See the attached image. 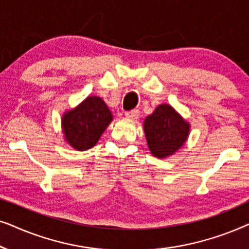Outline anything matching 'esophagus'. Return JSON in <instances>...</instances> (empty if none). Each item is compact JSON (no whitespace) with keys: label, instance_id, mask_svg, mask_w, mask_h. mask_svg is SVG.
Returning a JSON list of instances; mask_svg holds the SVG:
<instances>
[{"label":"esophagus","instance_id":"1","mask_svg":"<svg viewBox=\"0 0 249 249\" xmlns=\"http://www.w3.org/2000/svg\"><path fill=\"white\" fill-rule=\"evenodd\" d=\"M124 115L129 119H137L139 117V111L138 110H131V111H127L124 113Z\"/></svg>","mask_w":249,"mask_h":249}]
</instances>
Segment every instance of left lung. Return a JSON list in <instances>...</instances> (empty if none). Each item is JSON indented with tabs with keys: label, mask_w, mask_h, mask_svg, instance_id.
Returning <instances> with one entry per match:
<instances>
[{
	"label": "left lung",
	"mask_w": 249,
	"mask_h": 249,
	"mask_svg": "<svg viewBox=\"0 0 249 249\" xmlns=\"http://www.w3.org/2000/svg\"><path fill=\"white\" fill-rule=\"evenodd\" d=\"M148 148L156 158L164 159L181 147L189 134V124L168 104L160 105L145 119Z\"/></svg>",
	"instance_id": "1"
}]
</instances>
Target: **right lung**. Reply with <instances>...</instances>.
Here are the masks:
<instances>
[{
    "mask_svg": "<svg viewBox=\"0 0 249 249\" xmlns=\"http://www.w3.org/2000/svg\"><path fill=\"white\" fill-rule=\"evenodd\" d=\"M111 120V111L104 101L90 96L63 115V132L73 148L86 151L95 146Z\"/></svg>",
    "mask_w": 249,
    "mask_h": 249,
    "instance_id": "1",
    "label": "right lung"
}]
</instances>
